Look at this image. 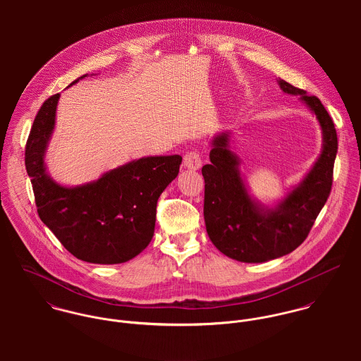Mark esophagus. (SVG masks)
<instances>
[{"label": "esophagus", "mask_w": 361, "mask_h": 361, "mask_svg": "<svg viewBox=\"0 0 361 361\" xmlns=\"http://www.w3.org/2000/svg\"><path fill=\"white\" fill-rule=\"evenodd\" d=\"M183 165L189 169H199L202 166V157L197 152H188L183 155Z\"/></svg>", "instance_id": "1"}]
</instances>
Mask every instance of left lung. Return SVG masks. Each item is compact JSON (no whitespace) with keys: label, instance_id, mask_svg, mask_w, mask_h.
<instances>
[{"label":"left lung","instance_id":"8db88e82","mask_svg":"<svg viewBox=\"0 0 361 361\" xmlns=\"http://www.w3.org/2000/svg\"><path fill=\"white\" fill-rule=\"evenodd\" d=\"M283 93L298 96L315 115L322 132L321 154L300 183L274 207L253 197L240 172V158L231 150L229 132L211 142L209 164L202 168L206 182L204 221L212 245L242 262H265L299 247L332 188L338 136L332 118L315 96L278 80Z\"/></svg>","mask_w":361,"mask_h":361}]
</instances>
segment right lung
I'll use <instances>...</instances> for the list:
<instances>
[{
  "label": "right lung",
  "instance_id": "1",
  "mask_svg": "<svg viewBox=\"0 0 361 361\" xmlns=\"http://www.w3.org/2000/svg\"><path fill=\"white\" fill-rule=\"evenodd\" d=\"M58 100L59 94H54L39 109L25 152L39 216L75 257L92 264L126 262L152 242L158 197L178 176L182 157H143L104 172L93 182L59 185L44 161Z\"/></svg>",
  "mask_w": 361,
  "mask_h": 361
}]
</instances>
